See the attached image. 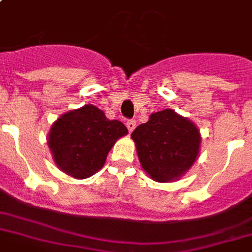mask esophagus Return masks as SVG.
<instances>
[{
    "label": "esophagus",
    "instance_id": "esophagus-1",
    "mask_svg": "<svg viewBox=\"0 0 252 252\" xmlns=\"http://www.w3.org/2000/svg\"><path fill=\"white\" fill-rule=\"evenodd\" d=\"M126 126H127L128 131L132 132V131L135 130V127H136V121H135V120H128V121L126 122Z\"/></svg>",
    "mask_w": 252,
    "mask_h": 252
}]
</instances>
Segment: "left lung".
I'll use <instances>...</instances> for the list:
<instances>
[{"instance_id":"1","label":"left lung","mask_w":252,"mask_h":252,"mask_svg":"<svg viewBox=\"0 0 252 252\" xmlns=\"http://www.w3.org/2000/svg\"><path fill=\"white\" fill-rule=\"evenodd\" d=\"M131 139L141 167L157 182L181 178L196 160L201 144L196 125L169 108L152 113Z\"/></svg>"}]
</instances>
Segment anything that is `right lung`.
<instances>
[{"label":"right lung","instance_id":"1","mask_svg":"<svg viewBox=\"0 0 252 252\" xmlns=\"http://www.w3.org/2000/svg\"><path fill=\"white\" fill-rule=\"evenodd\" d=\"M128 131L122 122L108 120L93 104L60 116L48 132V147L57 168L83 180L103 168L107 154Z\"/></svg>","mask_w":252,"mask_h":252}]
</instances>
